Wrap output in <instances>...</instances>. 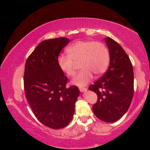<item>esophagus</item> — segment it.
<instances>
[{
  "instance_id": "obj_1",
  "label": "esophagus",
  "mask_w": 150,
  "mask_h": 150,
  "mask_svg": "<svg viewBox=\"0 0 150 150\" xmlns=\"http://www.w3.org/2000/svg\"><path fill=\"white\" fill-rule=\"evenodd\" d=\"M79 90H80V91L81 92H86V91H87V88H85V87H80L79 88Z\"/></svg>"
}]
</instances>
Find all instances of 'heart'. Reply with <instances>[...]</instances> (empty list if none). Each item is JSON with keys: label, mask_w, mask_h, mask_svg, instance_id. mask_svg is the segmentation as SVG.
<instances>
[{"label": "heart", "mask_w": 150, "mask_h": 150, "mask_svg": "<svg viewBox=\"0 0 150 150\" xmlns=\"http://www.w3.org/2000/svg\"><path fill=\"white\" fill-rule=\"evenodd\" d=\"M68 55L62 54L57 57L58 67L69 77L76 73V65L82 71L72 80L78 86H85L92 79L93 75L100 76L105 73L110 62V53L105 44L89 40L77 41L67 49Z\"/></svg>", "instance_id": "1"}]
</instances>
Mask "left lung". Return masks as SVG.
Returning <instances> with one entry per match:
<instances>
[{
	"mask_svg": "<svg viewBox=\"0 0 150 150\" xmlns=\"http://www.w3.org/2000/svg\"><path fill=\"white\" fill-rule=\"evenodd\" d=\"M110 53V64L105 75L88 87L98 100L93 106L95 116L106 122L119 120L130 107L134 95V71L131 61L120 44L105 38Z\"/></svg>",
	"mask_w": 150,
	"mask_h": 150,
	"instance_id": "1",
	"label": "left lung"
}]
</instances>
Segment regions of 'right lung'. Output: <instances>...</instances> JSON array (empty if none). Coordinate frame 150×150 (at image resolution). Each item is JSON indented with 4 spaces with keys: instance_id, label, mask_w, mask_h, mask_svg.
I'll return each instance as SVG.
<instances>
[{
    "instance_id": "obj_1",
    "label": "right lung",
    "mask_w": 150,
    "mask_h": 150,
    "mask_svg": "<svg viewBox=\"0 0 150 150\" xmlns=\"http://www.w3.org/2000/svg\"><path fill=\"white\" fill-rule=\"evenodd\" d=\"M69 42L57 38L40 42L25 64L26 99L38 120L53 129L69 124L80 93L77 86H66L68 78L57 65L58 55Z\"/></svg>"
}]
</instances>
